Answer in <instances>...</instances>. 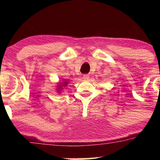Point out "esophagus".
<instances>
[{
  "label": "esophagus",
  "mask_w": 160,
  "mask_h": 160,
  "mask_svg": "<svg viewBox=\"0 0 160 160\" xmlns=\"http://www.w3.org/2000/svg\"><path fill=\"white\" fill-rule=\"evenodd\" d=\"M83 78L85 80H88L89 78V76L87 75V74H84V75L83 76Z\"/></svg>",
  "instance_id": "esophagus-1"
}]
</instances>
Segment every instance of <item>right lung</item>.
<instances>
[{
    "mask_svg": "<svg viewBox=\"0 0 160 160\" xmlns=\"http://www.w3.org/2000/svg\"><path fill=\"white\" fill-rule=\"evenodd\" d=\"M58 85L57 86V92H58V93H61V91H62V89H63V87L68 86V82H67V81H62V82H58Z\"/></svg>",
    "mask_w": 160,
    "mask_h": 160,
    "instance_id": "obj_1",
    "label": "right lung"
}]
</instances>
